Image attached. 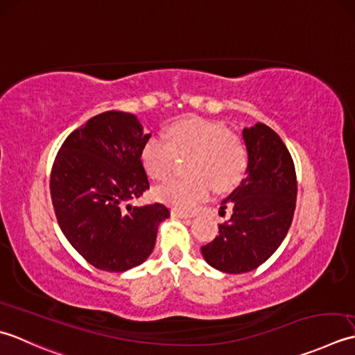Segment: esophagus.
I'll return each instance as SVG.
<instances>
[{
    "label": "esophagus",
    "instance_id": "1",
    "mask_svg": "<svg viewBox=\"0 0 355 355\" xmlns=\"http://www.w3.org/2000/svg\"><path fill=\"white\" fill-rule=\"evenodd\" d=\"M171 216H173V218H176V219H190L191 218L190 214L180 211V209H178V208L171 209Z\"/></svg>",
    "mask_w": 355,
    "mask_h": 355
}]
</instances>
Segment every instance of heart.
<instances>
[{
	"instance_id": "heart-1",
	"label": "heart",
	"mask_w": 355,
	"mask_h": 355,
	"mask_svg": "<svg viewBox=\"0 0 355 355\" xmlns=\"http://www.w3.org/2000/svg\"><path fill=\"white\" fill-rule=\"evenodd\" d=\"M161 136H150L141 148V162L153 179H165L176 157L190 156V178L170 179L155 188V198L180 209H191L209 191H227L239 185L248 168V148L225 124L198 116L180 118Z\"/></svg>"
}]
</instances>
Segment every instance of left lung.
I'll use <instances>...</instances> for the list:
<instances>
[{"instance_id": "obj_1", "label": "left lung", "mask_w": 355, "mask_h": 355, "mask_svg": "<svg viewBox=\"0 0 355 355\" xmlns=\"http://www.w3.org/2000/svg\"><path fill=\"white\" fill-rule=\"evenodd\" d=\"M242 137L247 176L222 200L220 211L231 207V218L200 248L209 266L228 274L256 270L274 254L291 227L297 199L294 162L280 136L259 122L243 128Z\"/></svg>"}]
</instances>
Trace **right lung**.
I'll return each mask as SVG.
<instances>
[{
	"mask_svg": "<svg viewBox=\"0 0 355 355\" xmlns=\"http://www.w3.org/2000/svg\"><path fill=\"white\" fill-rule=\"evenodd\" d=\"M150 136L135 114L112 110L71 132L58 151L50 176L56 219L71 247L95 268L124 272L146 262L159 223L170 218L162 204H130L150 188L141 162Z\"/></svg>",
	"mask_w": 355,
	"mask_h": 355,
	"instance_id": "add662e5",
	"label": "right lung"
}]
</instances>
